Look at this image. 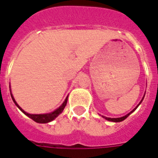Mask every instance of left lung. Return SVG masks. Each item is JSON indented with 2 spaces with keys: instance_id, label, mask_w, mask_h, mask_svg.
Here are the masks:
<instances>
[{
  "instance_id": "1",
  "label": "left lung",
  "mask_w": 158,
  "mask_h": 158,
  "mask_svg": "<svg viewBox=\"0 0 158 158\" xmlns=\"http://www.w3.org/2000/svg\"><path fill=\"white\" fill-rule=\"evenodd\" d=\"M144 96H145V94H144V95H143V98H142V100L140 101V103H138V105L136 106V108H133V109H132V111L130 112V113H128V114H127V115H125V116L121 117V118H107V117H104V116H102V117H103V118H105L106 120H108V121H111V122H114V123H119V122H122V121H123V120H124V119L127 118V117L129 116L130 114H132V113H133V112L135 111L136 109H137V108H138V106L140 105L141 103H142V102H143V98H144Z\"/></svg>"
}]
</instances>
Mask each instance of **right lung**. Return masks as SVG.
Here are the masks:
<instances>
[{
  "label": "right lung",
  "instance_id": "obj_1",
  "mask_svg": "<svg viewBox=\"0 0 158 158\" xmlns=\"http://www.w3.org/2000/svg\"><path fill=\"white\" fill-rule=\"evenodd\" d=\"M10 96H11L12 100L15 103V104L17 106V108L20 109V111L22 112L23 114H25L26 116H28L30 118L33 119L34 121L36 123H50L51 121H53L54 119H55L59 115H60L62 112H63L64 108H65L66 104H67V100H68V96L66 97L65 100L64 101V103L61 104V105L58 108H56L55 111L51 112V113H49V114H31L26 113V111H24L22 108H20V106L18 105V103H16V101L15 100V98L13 97V95L10 93Z\"/></svg>",
  "mask_w": 158,
  "mask_h": 158
}]
</instances>
